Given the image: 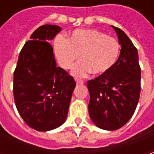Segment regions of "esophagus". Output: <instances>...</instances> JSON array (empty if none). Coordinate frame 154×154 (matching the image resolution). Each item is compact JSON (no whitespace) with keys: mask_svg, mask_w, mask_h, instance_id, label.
<instances>
[{"mask_svg":"<svg viewBox=\"0 0 154 154\" xmlns=\"http://www.w3.org/2000/svg\"><path fill=\"white\" fill-rule=\"evenodd\" d=\"M75 81H76V82L77 84H83L84 82L82 80H80V79H77V78H75Z\"/></svg>","mask_w":154,"mask_h":154,"instance_id":"esophagus-1","label":"esophagus"}]
</instances>
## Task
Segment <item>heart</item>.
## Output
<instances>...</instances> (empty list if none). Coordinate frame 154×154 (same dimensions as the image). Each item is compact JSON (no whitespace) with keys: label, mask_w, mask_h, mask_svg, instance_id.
Returning <instances> with one entry per match:
<instances>
[{"label":"heart","mask_w":154,"mask_h":154,"mask_svg":"<svg viewBox=\"0 0 154 154\" xmlns=\"http://www.w3.org/2000/svg\"><path fill=\"white\" fill-rule=\"evenodd\" d=\"M54 51L61 67L69 69L81 55L72 73L85 77L106 74L119 57L120 47L116 38L97 29H76L66 38L58 35L54 40Z\"/></svg>","instance_id":"b5f03b06"}]
</instances>
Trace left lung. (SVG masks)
<instances>
[{"label":"left lung","mask_w":154,"mask_h":154,"mask_svg":"<svg viewBox=\"0 0 154 154\" xmlns=\"http://www.w3.org/2000/svg\"><path fill=\"white\" fill-rule=\"evenodd\" d=\"M112 27L121 46L119 58L106 74L87 83L91 119L106 130L119 129L129 121L135 111L141 88L137 48L125 32Z\"/></svg>","instance_id":"obj_1"}]
</instances>
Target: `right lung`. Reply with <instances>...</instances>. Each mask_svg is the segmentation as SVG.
Returning <instances> with one entry per match:
<instances>
[{
  "label": "right lung",
  "mask_w": 154,
  "mask_h": 154,
  "mask_svg": "<svg viewBox=\"0 0 154 154\" xmlns=\"http://www.w3.org/2000/svg\"><path fill=\"white\" fill-rule=\"evenodd\" d=\"M61 27H38L22 48L14 72V99L20 116L32 129L48 131L67 118L76 82L57 67L49 41Z\"/></svg>",
  "instance_id": "right-lung-1"
}]
</instances>
